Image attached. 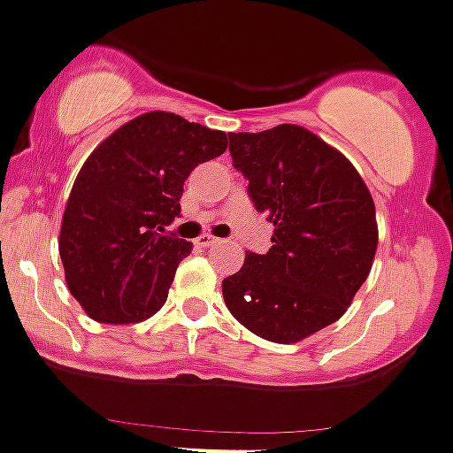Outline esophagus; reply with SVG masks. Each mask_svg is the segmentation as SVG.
<instances>
[{
  "mask_svg": "<svg viewBox=\"0 0 453 453\" xmlns=\"http://www.w3.org/2000/svg\"><path fill=\"white\" fill-rule=\"evenodd\" d=\"M218 237H213V235H209V233H204V235H200L198 240H196V244L198 246H203V249H207V246H213V244H218Z\"/></svg>",
  "mask_w": 453,
  "mask_h": 453,
  "instance_id": "1",
  "label": "esophagus"
}]
</instances>
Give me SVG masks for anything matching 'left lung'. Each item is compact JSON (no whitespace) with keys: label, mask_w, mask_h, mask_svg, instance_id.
<instances>
[{"label":"left lung","mask_w":453,"mask_h":453,"mask_svg":"<svg viewBox=\"0 0 453 453\" xmlns=\"http://www.w3.org/2000/svg\"><path fill=\"white\" fill-rule=\"evenodd\" d=\"M228 151L275 228L268 253L249 250L222 281L225 303L257 337L302 342L348 311L372 268V196L342 151L299 125L228 134Z\"/></svg>","instance_id":"obj_1"}]
</instances>
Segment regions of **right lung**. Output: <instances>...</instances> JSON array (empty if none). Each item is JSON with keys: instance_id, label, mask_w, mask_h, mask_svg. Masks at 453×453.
<instances>
[{"instance_id": "obj_1", "label": "right lung", "mask_w": 453, "mask_h": 453, "mask_svg": "<svg viewBox=\"0 0 453 453\" xmlns=\"http://www.w3.org/2000/svg\"><path fill=\"white\" fill-rule=\"evenodd\" d=\"M225 151L220 129L147 111L89 154L65 204L59 255L70 293L94 321L136 324L163 308L194 249L165 226L180 216L189 173Z\"/></svg>"}]
</instances>
